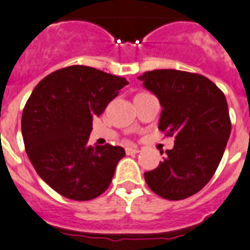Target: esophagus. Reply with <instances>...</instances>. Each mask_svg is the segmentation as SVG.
Segmentation results:
<instances>
[{
    "instance_id": "34e87169",
    "label": "esophagus",
    "mask_w": 250,
    "mask_h": 250,
    "mask_svg": "<svg viewBox=\"0 0 250 250\" xmlns=\"http://www.w3.org/2000/svg\"><path fill=\"white\" fill-rule=\"evenodd\" d=\"M137 152H140V150H138V147H136V146H131V147L125 148V154L127 155L137 154Z\"/></svg>"
}]
</instances>
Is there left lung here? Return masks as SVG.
Instances as JSON below:
<instances>
[{"mask_svg": "<svg viewBox=\"0 0 250 250\" xmlns=\"http://www.w3.org/2000/svg\"><path fill=\"white\" fill-rule=\"evenodd\" d=\"M137 79L160 100L159 129L175 138L159 167L145 173V180L165 200L188 198L208 183L225 151L231 131L225 95L200 73L154 70Z\"/></svg>", "mask_w": 250, "mask_h": 250, "instance_id": "obj_1", "label": "left lung"}]
</instances>
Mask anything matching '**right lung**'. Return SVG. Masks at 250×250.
<instances>
[{
	"mask_svg": "<svg viewBox=\"0 0 250 250\" xmlns=\"http://www.w3.org/2000/svg\"><path fill=\"white\" fill-rule=\"evenodd\" d=\"M128 85L89 66H68L38 83L25 104L21 132L29 160L61 196L90 201L108 189L125 148L87 146L93 118Z\"/></svg>",
	"mask_w": 250,
	"mask_h": 250,
	"instance_id": "1",
	"label": "right lung"
}]
</instances>
